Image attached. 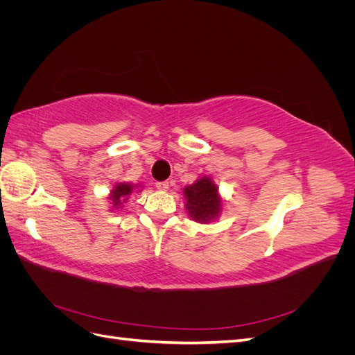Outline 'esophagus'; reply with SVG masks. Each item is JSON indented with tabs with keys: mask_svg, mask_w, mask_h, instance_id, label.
<instances>
[{
	"mask_svg": "<svg viewBox=\"0 0 355 355\" xmlns=\"http://www.w3.org/2000/svg\"><path fill=\"white\" fill-rule=\"evenodd\" d=\"M155 187L159 191H167L168 189V182H157Z\"/></svg>",
	"mask_w": 355,
	"mask_h": 355,
	"instance_id": "1",
	"label": "esophagus"
}]
</instances>
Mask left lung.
<instances>
[{
  "mask_svg": "<svg viewBox=\"0 0 355 355\" xmlns=\"http://www.w3.org/2000/svg\"><path fill=\"white\" fill-rule=\"evenodd\" d=\"M184 198L189 218L200 223H209L218 219L223 207L219 188L209 176H201L196 180V184L185 187Z\"/></svg>",
  "mask_w": 355,
  "mask_h": 355,
  "instance_id": "1",
  "label": "left lung"
}]
</instances>
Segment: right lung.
Segmentation results:
<instances>
[{"instance_id":"right-lung-1","label":"right lung","mask_w":355,"mask_h":355,"mask_svg":"<svg viewBox=\"0 0 355 355\" xmlns=\"http://www.w3.org/2000/svg\"><path fill=\"white\" fill-rule=\"evenodd\" d=\"M141 188L139 185H132L127 184V182H118V184L114 185L111 194H110V201H111V210H118L121 209L124 202H127L128 196H132L135 189ZM141 191V189H139Z\"/></svg>"}]
</instances>
